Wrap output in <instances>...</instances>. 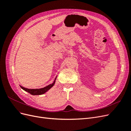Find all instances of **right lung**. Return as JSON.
I'll return each mask as SVG.
<instances>
[{
    "mask_svg": "<svg viewBox=\"0 0 131 131\" xmlns=\"http://www.w3.org/2000/svg\"><path fill=\"white\" fill-rule=\"evenodd\" d=\"M55 80H54V82L52 83V84H50L49 85L47 86L45 88H42V89H26L23 88V87L20 86L21 88L23 90H25V91H27L28 93H29L30 94H32V95H41V94H43V93H45L46 92H47V91L49 90H50L52 87L54 85V83H55Z\"/></svg>",
    "mask_w": 131,
    "mask_h": 131,
    "instance_id": "add662e5",
    "label": "right lung"
}]
</instances>
